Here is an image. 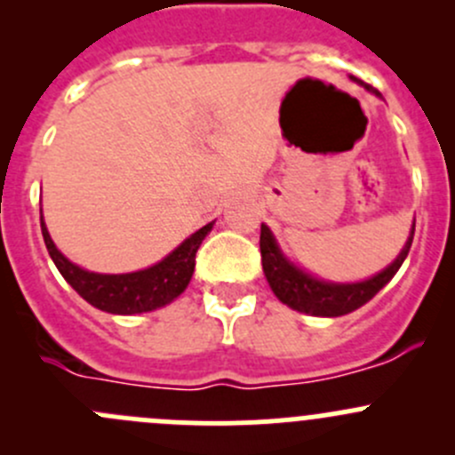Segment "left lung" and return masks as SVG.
<instances>
[{
    "mask_svg": "<svg viewBox=\"0 0 455 455\" xmlns=\"http://www.w3.org/2000/svg\"><path fill=\"white\" fill-rule=\"evenodd\" d=\"M355 79V76H352ZM356 84H361L365 90L371 94L380 96V92H376L374 87L363 84V81L355 79ZM416 222L411 224L410 237H407L405 246L398 253L396 259L387 266L385 270H380L374 277L365 279V282H355V283H334V282H323V279H316L313 275H308L306 270H301L299 266L292 264L286 255L279 251L277 240L270 233V228L266 224H261L259 233V251H261V268H264L266 279H268L270 288H273L275 297H277L282 304H286L288 308L297 310V313H306L313 316H341L352 313V310L365 306L389 279L396 275V270L401 268V264L405 261L407 253L411 249V240H414Z\"/></svg>",
    "mask_w": 455,
    "mask_h": 455,
    "instance_id": "8db88e82",
    "label": "left lung"
}]
</instances>
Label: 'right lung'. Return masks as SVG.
<instances>
[{
    "label": "right lung",
    "mask_w": 455,
    "mask_h": 455,
    "mask_svg": "<svg viewBox=\"0 0 455 455\" xmlns=\"http://www.w3.org/2000/svg\"><path fill=\"white\" fill-rule=\"evenodd\" d=\"M211 228H213V222L187 237L176 251H172L163 261L149 266V268L125 275H103L90 273V270L72 264L54 246L52 237L45 228L44 215H41V233H44L45 249H48L59 273L87 304L112 315L149 313V310L163 308V306L172 304L176 297H180L185 288L189 286L196 268V253H198L202 240L209 235Z\"/></svg>",
    "instance_id": "add662e5"
}]
</instances>
